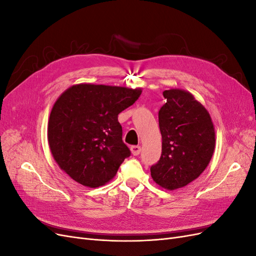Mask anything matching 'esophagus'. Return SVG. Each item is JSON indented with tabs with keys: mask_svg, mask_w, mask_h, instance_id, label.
Returning <instances> with one entry per match:
<instances>
[{
	"mask_svg": "<svg viewBox=\"0 0 256 256\" xmlns=\"http://www.w3.org/2000/svg\"><path fill=\"white\" fill-rule=\"evenodd\" d=\"M130 150H131V152H132L134 156H138V154L141 152V146L134 145V146L130 147Z\"/></svg>",
	"mask_w": 256,
	"mask_h": 256,
	"instance_id": "obj_1",
	"label": "esophagus"
}]
</instances>
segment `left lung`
Returning a JSON list of instances; mask_svg holds the SVG:
<instances>
[{
	"instance_id": "left-lung-1",
	"label": "left lung",
	"mask_w": 256,
	"mask_h": 256,
	"mask_svg": "<svg viewBox=\"0 0 256 256\" xmlns=\"http://www.w3.org/2000/svg\"><path fill=\"white\" fill-rule=\"evenodd\" d=\"M166 102L159 110L162 154L152 166L154 182L168 190L184 187L204 172L216 145L214 127L204 106L189 92H164Z\"/></svg>"
}]
</instances>
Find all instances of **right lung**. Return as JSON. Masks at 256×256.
<instances>
[{"label": "right lung", "mask_w": 256, "mask_h": 256, "mask_svg": "<svg viewBox=\"0 0 256 256\" xmlns=\"http://www.w3.org/2000/svg\"><path fill=\"white\" fill-rule=\"evenodd\" d=\"M141 92L86 83L67 88L54 104L48 122L50 150L60 170L85 187L109 182L131 154L122 142L118 116Z\"/></svg>", "instance_id": "right-lung-1"}]
</instances>
